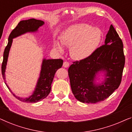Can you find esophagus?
<instances>
[{"label":"esophagus","mask_w":132,"mask_h":132,"mask_svg":"<svg viewBox=\"0 0 132 132\" xmlns=\"http://www.w3.org/2000/svg\"><path fill=\"white\" fill-rule=\"evenodd\" d=\"M63 66L64 67V68H68L69 66V63L68 62H64L63 63Z\"/></svg>","instance_id":"esophagus-1"}]
</instances>
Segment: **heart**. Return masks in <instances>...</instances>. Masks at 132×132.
I'll use <instances>...</instances> for the list:
<instances>
[{
  "label": "heart",
  "mask_w": 132,
  "mask_h": 132,
  "mask_svg": "<svg viewBox=\"0 0 132 132\" xmlns=\"http://www.w3.org/2000/svg\"><path fill=\"white\" fill-rule=\"evenodd\" d=\"M101 31L87 24H76L69 27L60 36L62 45L70 48V55L76 60H82L90 57L99 46ZM54 47L59 53L63 50L58 41L54 42Z\"/></svg>",
  "instance_id": "b5f03b06"
}]
</instances>
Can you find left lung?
<instances>
[{"label": "left lung", "mask_w": 132, "mask_h": 132, "mask_svg": "<svg viewBox=\"0 0 132 132\" xmlns=\"http://www.w3.org/2000/svg\"><path fill=\"white\" fill-rule=\"evenodd\" d=\"M124 63L122 42L111 24L104 45L88 58L73 62L69 68L70 87L75 97L87 103L107 99L121 83ZM102 73L103 81L97 82Z\"/></svg>", "instance_id": "left-lung-1"}]
</instances>
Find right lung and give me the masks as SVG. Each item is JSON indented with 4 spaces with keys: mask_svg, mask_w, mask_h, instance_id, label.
<instances>
[{
    "mask_svg": "<svg viewBox=\"0 0 132 132\" xmlns=\"http://www.w3.org/2000/svg\"><path fill=\"white\" fill-rule=\"evenodd\" d=\"M44 21L31 18V19L21 21L16 27L11 31L8 38V45L3 53V60L2 64V74L5 83L15 97L24 102L35 103L42 101L47 97L51 92V84L53 82L55 72L59 69L62 68L63 61L62 59H46L44 58L41 64L39 77L37 81L36 87L33 93L28 97L21 98L16 97L12 92L11 89L5 82V71L9 53L12 45L13 39L21 36L27 33H35L38 29L44 24Z\"/></svg>",
    "mask_w": 132,
    "mask_h": 132,
    "instance_id": "right-lung-1",
    "label": "right lung"
}]
</instances>
